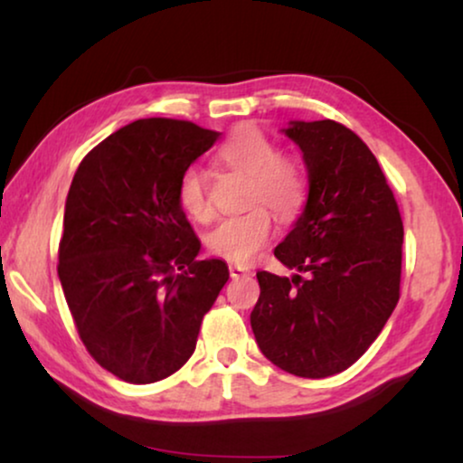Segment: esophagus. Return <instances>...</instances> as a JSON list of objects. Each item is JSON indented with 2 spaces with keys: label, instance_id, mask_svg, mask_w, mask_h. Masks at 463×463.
Returning a JSON list of instances; mask_svg holds the SVG:
<instances>
[{
  "label": "esophagus",
  "instance_id": "34e87169",
  "mask_svg": "<svg viewBox=\"0 0 463 463\" xmlns=\"http://www.w3.org/2000/svg\"><path fill=\"white\" fill-rule=\"evenodd\" d=\"M246 274H250L249 268H242V265H236V263L230 265V276L232 278H240V276H246Z\"/></svg>",
  "mask_w": 463,
  "mask_h": 463
}]
</instances>
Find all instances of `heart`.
<instances>
[{
  "mask_svg": "<svg viewBox=\"0 0 463 463\" xmlns=\"http://www.w3.org/2000/svg\"><path fill=\"white\" fill-rule=\"evenodd\" d=\"M219 160L249 179L246 204L252 208L221 219L208 232L206 244L213 255L225 261L249 265L274 236V219L268 208L259 204L269 206L282 221L293 219L307 198V173L301 160L280 154L278 145L257 128H242L227 138L219 147ZM176 198L192 219H211L213 206L208 200L206 170L198 164L183 170Z\"/></svg>",
  "mask_w": 463,
  "mask_h": 463,
  "instance_id": "obj_1",
  "label": "heart"
}]
</instances>
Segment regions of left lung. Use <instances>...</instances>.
I'll return each instance as SVG.
<instances>
[{
  "instance_id": "left-lung-1",
  "label": "left lung",
  "mask_w": 463,
  "mask_h": 463,
  "mask_svg": "<svg viewBox=\"0 0 463 463\" xmlns=\"http://www.w3.org/2000/svg\"><path fill=\"white\" fill-rule=\"evenodd\" d=\"M309 194L274 255L290 269L257 271L250 326L265 358L297 377L352 366L382 333L401 297L402 219L396 198L356 132L333 119L290 122Z\"/></svg>"
}]
</instances>
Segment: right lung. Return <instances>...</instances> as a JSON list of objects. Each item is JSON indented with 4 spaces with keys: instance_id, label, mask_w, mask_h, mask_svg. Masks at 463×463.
Masks as SVG:
<instances>
[{
    "instance_id": "obj_1",
    "label": "right lung",
    "mask_w": 463,
    "mask_h": 463,
    "mask_svg": "<svg viewBox=\"0 0 463 463\" xmlns=\"http://www.w3.org/2000/svg\"><path fill=\"white\" fill-rule=\"evenodd\" d=\"M221 132L137 119L88 154L69 187L59 278L80 339L105 371L154 383L187 363L230 269L198 261L176 187Z\"/></svg>"
}]
</instances>
